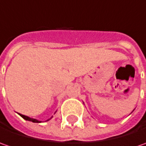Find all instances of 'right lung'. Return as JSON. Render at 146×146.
<instances>
[{"instance_id":"right-lung-1","label":"right lung","mask_w":146,"mask_h":146,"mask_svg":"<svg viewBox=\"0 0 146 146\" xmlns=\"http://www.w3.org/2000/svg\"><path fill=\"white\" fill-rule=\"evenodd\" d=\"M57 112V111H56ZM19 115L22 117V118H23L25 120H28V121H31V122H33V123H41V121H39V120H37V119H32V118H30V117H28V116H26V115H21V114H19ZM53 118V116L50 118V119H48V120H46V121H48L49 119H51Z\"/></svg>"}]
</instances>
